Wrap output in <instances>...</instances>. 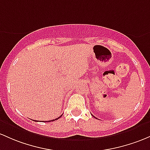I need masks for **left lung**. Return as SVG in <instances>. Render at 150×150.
I'll list each match as a JSON object with an SVG mask.
<instances>
[{
  "label": "left lung",
  "instance_id": "8db88e82",
  "mask_svg": "<svg viewBox=\"0 0 150 150\" xmlns=\"http://www.w3.org/2000/svg\"><path fill=\"white\" fill-rule=\"evenodd\" d=\"M93 117H94V116H93Z\"/></svg>",
  "mask_w": 150,
  "mask_h": 150
}]
</instances>
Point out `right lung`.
Wrapping results in <instances>:
<instances>
[{
    "label": "right lung",
    "instance_id": "add662e5",
    "mask_svg": "<svg viewBox=\"0 0 150 150\" xmlns=\"http://www.w3.org/2000/svg\"><path fill=\"white\" fill-rule=\"evenodd\" d=\"M62 115H60V117H57V118H56V119H55V120H50V121H49V122H52V121H55V120H58L59 119V118H60V117H61L62 116ZM35 122H37V121H36V120H35Z\"/></svg>",
    "mask_w": 150,
    "mask_h": 150
}]
</instances>
